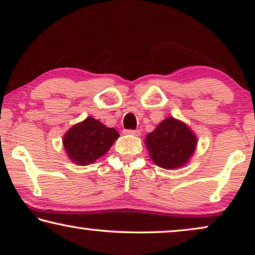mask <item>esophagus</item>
<instances>
[{"label": "esophagus", "instance_id": "obj_1", "mask_svg": "<svg viewBox=\"0 0 255 255\" xmlns=\"http://www.w3.org/2000/svg\"><path fill=\"white\" fill-rule=\"evenodd\" d=\"M125 134H130V135H135V136H139L140 134H141V130H139V129H135V130L127 129V130H125Z\"/></svg>", "mask_w": 255, "mask_h": 255}]
</instances>
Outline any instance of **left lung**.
Listing matches in <instances>:
<instances>
[{"mask_svg":"<svg viewBox=\"0 0 255 255\" xmlns=\"http://www.w3.org/2000/svg\"><path fill=\"white\" fill-rule=\"evenodd\" d=\"M198 137L184 122L166 118L146 135L145 145L154 164L163 169H177L191 160Z\"/></svg>","mask_w":255,"mask_h":255,"instance_id":"obj_1","label":"left lung"}]
</instances>
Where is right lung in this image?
<instances>
[{
	"label": "right lung",
	"instance_id": "1",
	"mask_svg": "<svg viewBox=\"0 0 255 255\" xmlns=\"http://www.w3.org/2000/svg\"><path fill=\"white\" fill-rule=\"evenodd\" d=\"M120 136L115 128L86 118L67 130L62 142L67 156L78 165H89L104 156Z\"/></svg>",
	"mask_w": 255,
	"mask_h": 255
}]
</instances>
